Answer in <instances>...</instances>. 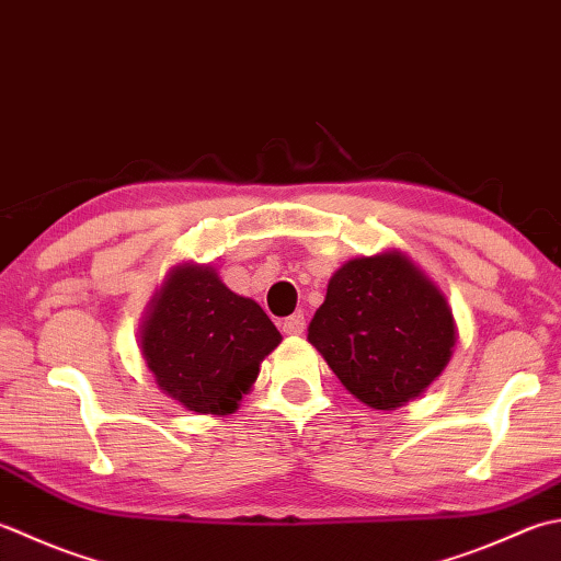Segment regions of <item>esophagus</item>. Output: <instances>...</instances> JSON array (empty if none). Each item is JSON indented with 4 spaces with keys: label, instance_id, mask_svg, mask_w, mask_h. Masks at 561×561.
Returning <instances> with one entry per match:
<instances>
[{
    "label": "esophagus",
    "instance_id": "esophagus-1",
    "mask_svg": "<svg viewBox=\"0 0 561 561\" xmlns=\"http://www.w3.org/2000/svg\"><path fill=\"white\" fill-rule=\"evenodd\" d=\"M282 331L287 335H301L306 331V318L304 313H294L282 321Z\"/></svg>",
    "mask_w": 561,
    "mask_h": 561
}]
</instances>
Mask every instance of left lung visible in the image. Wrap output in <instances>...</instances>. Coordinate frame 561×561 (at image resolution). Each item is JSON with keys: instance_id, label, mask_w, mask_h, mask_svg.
I'll list each match as a JSON object with an SVG mask.
<instances>
[{"instance_id": "1", "label": "left lung", "mask_w": 561, "mask_h": 561, "mask_svg": "<svg viewBox=\"0 0 561 561\" xmlns=\"http://www.w3.org/2000/svg\"><path fill=\"white\" fill-rule=\"evenodd\" d=\"M309 343L362 403L393 411L431 383L453 355L445 296L399 252L340 267L309 325Z\"/></svg>"}]
</instances>
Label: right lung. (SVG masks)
Segmentation results:
<instances>
[{
  "label": "right lung",
  "mask_w": 561,
  "mask_h": 561,
  "mask_svg": "<svg viewBox=\"0 0 561 561\" xmlns=\"http://www.w3.org/2000/svg\"><path fill=\"white\" fill-rule=\"evenodd\" d=\"M140 337L160 389L196 413L236 411L282 340L267 313L211 267L172 270Z\"/></svg>",
  "instance_id": "add662e5"
}]
</instances>
